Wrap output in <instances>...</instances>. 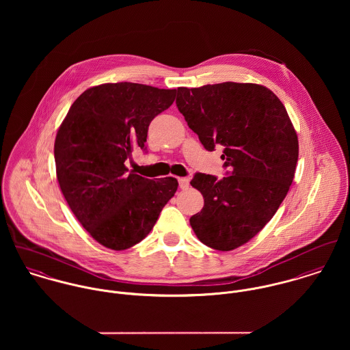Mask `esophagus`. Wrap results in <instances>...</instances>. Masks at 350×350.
<instances>
[{"instance_id":"esophagus-1","label":"esophagus","mask_w":350,"mask_h":350,"mask_svg":"<svg viewBox=\"0 0 350 350\" xmlns=\"http://www.w3.org/2000/svg\"><path fill=\"white\" fill-rule=\"evenodd\" d=\"M178 182H179V187L180 189H187L189 187V179L187 178H178Z\"/></svg>"}]
</instances>
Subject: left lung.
<instances>
[{
  "mask_svg": "<svg viewBox=\"0 0 350 350\" xmlns=\"http://www.w3.org/2000/svg\"><path fill=\"white\" fill-rule=\"evenodd\" d=\"M176 106L203 147H224L232 172L190 182L204 206L190 218L200 243L213 250L247 244L275 215L294 180L299 144L280 100L256 83L224 82L178 88Z\"/></svg>",
  "mask_w": 350,
  "mask_h": 350,
  "instance_id": "left-lung-1",
  "label": "left lung"
}]
</instances>
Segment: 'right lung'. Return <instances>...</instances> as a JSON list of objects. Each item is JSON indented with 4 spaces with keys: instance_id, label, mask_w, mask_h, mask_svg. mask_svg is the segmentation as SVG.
<instances>
[{
    "instance_id": "1",
    "label": "right lung",
    "mask_w": 350,
    "mask_h": 350,
    "mask_svg": "<svg viewBox=\"0 0 350 350\" xmlns=\"http://www.w3.org/2000/svg\"><path fill=\"white\" fill-rule=\"evenodd\" d=\"M176 89L103 83L71 105L55 139L56 178L71 211L100 245L124 250L148 236L178 190L175 178L152 180L125 165L146 150L150 121L175 100Z\"/></svg>"
}]
</instances>
